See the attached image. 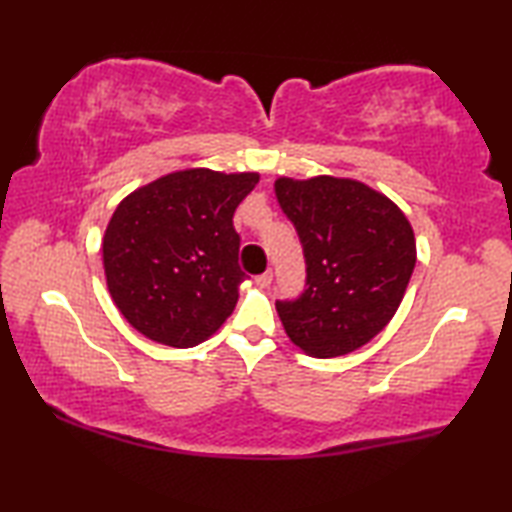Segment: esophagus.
Masks as SVG:
<instances>
[{
	"label": "esophagus",
	"instance_id": "1",
	"mask_svg": "<svg viewBox=\"0 0 512 512\" xmlns=\"http://www.w3.org/2000/svg\"><path fill=\"white\" fill-rule=\"evenodd\" d=\"M271 282H273V271H266L262 275H257L259 287H271Z\"/></svg>",
	"mask_w": 512,
	"mask_h": 512
}]
</instances>
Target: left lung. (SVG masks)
Segmentation results:
<instances>
[{
  "mask_svg": "<svg viewBox=\"0 0 512 512\" xmlns=\"http://www.w3.org/2000/svg\"><path fill=\"white\" fill-rule=\"evenodd\" d=\"M305 253V291L277 300L289 339L311 357L354 352L395 316L415 268V237L384 194L348 178L275 180Z\"/></svg>",
  "mask_w": 512,
  "mask_h": 512,
  "instance_id": "obj_1",
  "label": "left lung"
}]
</instances>
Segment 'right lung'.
<instances>
[{
    "mask_svg": "<svg viewBox=\"0 0 512 512\" xmlns=\"http://www.w3.org/2000/svg\"><path fill=\"white\" fill-rule=\"evenodd\" d=\"M257 180L187 169L119 203L103 237V268L121 316L146 339L194 348L235 311L246 273L232 216Z\"/></svg>",
    "mask_w": 512,
    "mask_h": 512,
    "instance_id": "right-lung-1",
    "label": "right lung"
}]
</instances>
